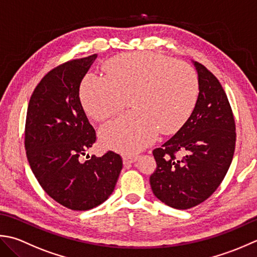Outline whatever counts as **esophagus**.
<instances>
[{
  "mask_svg": "<svg viewBox=\"0 0 257 257\" xmlns=\"http://www.w3.org/2000/svg\"><path fill=\"white\" fill-rule=\"evenodd\" d=\"M138 161V156H131V155H124L123 156V163L126 165V164H132L134 162Z\"/></svg>",
  "mask_w": 257,
  "mask_h": 257,
  "instance_id": "obj_1",
  "label": "esophagus"
}]
</instances>
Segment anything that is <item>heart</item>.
Returning <instances> with one entry per match:
<instances>
[{"label":"heart","mask_w":257,"mask_h":257,"mask_svg":"<svg viewBox=\"0 0 257 257\" xmlns=\"http://www.w3.org/2000/svg\"><path fill=\"white\" fill-rule=\"evenodd\" d=\"M106 76L88 74L81 85L85 112L96 121L127 105L134 109L103 125L99 139L109 149L132 154L155 140L159 131H179L198 97L195 71L184 62L152 52L124 53L104 65Z\"/></svg>","instance_id":"b5f03b06"}]
</instances>
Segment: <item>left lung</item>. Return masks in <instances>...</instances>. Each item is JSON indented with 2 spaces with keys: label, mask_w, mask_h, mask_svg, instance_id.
Segmentation results:
<instances>
[{
  "label": "left lung",
  "mask_w": 257,
  "mask_h": 257,
  "mask_svg": "<svg viewBox=\"0 0 257 257\" xmlns=\"http://www.w3.org/2000/svg\"><path fill=\"white\" fill-rule=\"evenodd\" d=\"M192 62L198 77L196 105L175 135L153 151L158 166L150 177L154 195L177 209L194 207L216 191L232 163L236 141L221 83L201 63ZM180 151L185 156L177 158Z\"/></svg>",
  "instance_id": "8db88e82"
}]
</instances>
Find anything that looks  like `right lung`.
I'll list each match as a JSON object with an SVG mask.
<instances>
[{"label": "right lung", "instance_id": "add662e5", "mask_svg": "<svg viewBox=\"0 0 257 257\" xmlns=\"http://www.w3.org/2000/svg\"><path fill=\"white\" fill-rule=\"evenodd\" d=\"M96 57L73 60L50 71L35 87L26 113L24 144L31 170L54 201L74 211L105 202L123 166L121 156L112 151L101 158L86 154L96 135L78 94Z\"/></svg>", "mask_w": 257, "mask_h": 257}]
</instances>
